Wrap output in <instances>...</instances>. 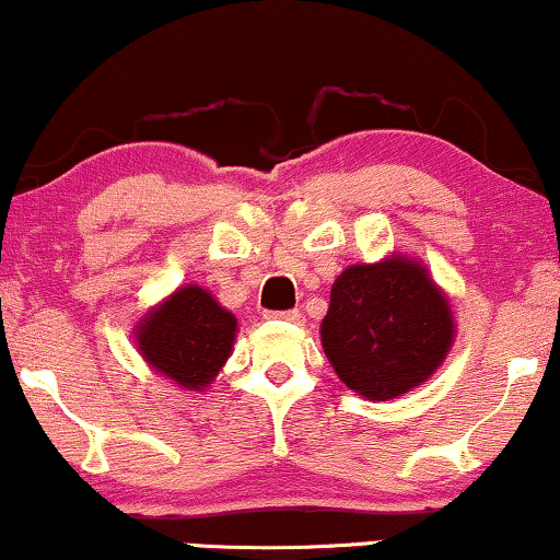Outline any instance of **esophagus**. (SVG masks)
<instances>
[{"mask_svg": "<svg viewBox=\"0 0 560 560\" xmlns=\"http://www.w3.org/2000/svg\"><path fill=\"white\" fill-rule=\"evenodd\" d=\"M265 318H280V320H301V313L298 311H265Z\"/></svg>", "mask_w": 560, "mask_h": 560, "instance_id": "obj_1", "label": "esophagus"}]
</instances>
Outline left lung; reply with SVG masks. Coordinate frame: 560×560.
Here are the masks:
<instances>
[{"instance_id": "left-lung-1", "label": "left lung", "mask_w": 560, "mask_h": 560, "mask_svg": "<svg viewBox=\"0 0 560 560\" xmlns=\"http://www.w3.org/2000/svg\"><path fill=\"white\" fill-rule=\"evenodd\" d=\"M334 372L366 400H393L423 385L454 343L448 298L418 259L393 255L336 278L320 324Z\"/></svg>"}]
</instances>
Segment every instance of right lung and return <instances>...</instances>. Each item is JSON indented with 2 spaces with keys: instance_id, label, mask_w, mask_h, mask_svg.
Segmentation results:
<instances>
[{
  "instance_id": "add662e5",
  "label": "right lung",
  "mask_w": 560,
  "mask_h": 560,
  "mask_svg": "<svg viewBox=\"0 0 560 560\" xmlns=\"http://www.w3.org/2000/svg\"><path fill=\"white\" fill-rule=\"evenodd\" d=\"M135 339L152 370L183 389L203 393L232 354L236 318L209 290L186 285L137 324Z\"/></svg>"
}]
</instances>
